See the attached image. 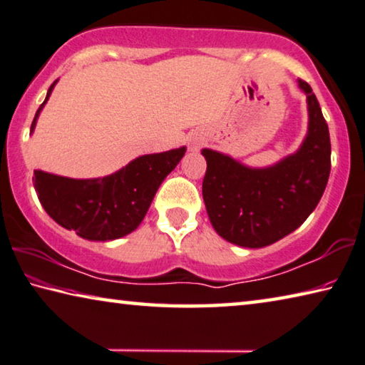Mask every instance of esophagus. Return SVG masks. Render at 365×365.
Masks as SVG:
<instances>
[{
    "label": "esophagus",
    "mask_w": 365,
    "mask_h": 365,
    "mask_svg": "<svg viewBox=\"0 0 365 365\" xmlns=\"http://www.w3.org/2000/svg\"><path fill=\"white\" fill-rule=\"evenodd\" d=\"M195 145H197V143H192V148H195Z\"/></svg>",
    "instance_id": "1"
}]
</instances>
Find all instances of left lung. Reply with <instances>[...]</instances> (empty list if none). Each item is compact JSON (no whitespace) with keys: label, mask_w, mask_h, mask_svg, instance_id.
<instances>
[{"label":"left lung","mask_w":365,"mask_h":365,"mask_svg":"<svg viewBox=\"0 0 365 365\" xmlns=\"http://www.w3.org/2000/svg\"><path fill=\"white\" fill-rule=\"evenodd\" d=\"M309 133L299 152L265 170L246 168L226 155L204 148L207 171L202 184L215 231L242 247H265L306 222L324 195L331 168L328 124L309 83Z\"/></svg>","instance_id":"obj_1"}]
</instances>
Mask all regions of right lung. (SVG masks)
Returning <instances> with one entry per match:
<instances>
[{
  "label": "right lung",
  "mask_w": 365,
  "mask_h": 365,
  "mask_svg": "<svg viewBox=\"0 0 365 365\" xmlns=\"http://www.w3.org/2000/svg\"><path fill=\"white\" fill-rule=\"evenodd\" d=\"M56 81L35 113L31 133ZM186 148L143 155L123 170L97 179H71L35 170L34 187L45 212L66 230L91 241H111L133 232L145 217L160 184Z\"/></svg>",
  "instance_id": "obj_1"
}]
</instances>
